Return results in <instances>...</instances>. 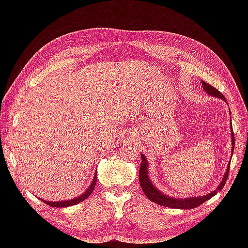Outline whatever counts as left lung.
<instances>
[{
	"mask_svg": "<svg viewBox=\"0 0 248 248\" xmlns=\"http://www.w3.org/2000/svg\"><path fill=\"white\" fill-rule=\"evenodd\" d=\"M202 88H204V90L209 95L219 97V98L223 99L227 102V99L224 98V96L222 95V93H220L218 91V90L215 89L211 85H208L207 82L204 80H202ZM234 148H235V136H234V132H232V152H234ZM230 164H231V162L229 163V167L227 169L226 174H224V176H223L222 181L220 182L219 186L217 187L214 191L210 192L209 194H207V196H204V197L178 200V199H172L170 197H168V196H166V194L161 193L157 188H155L154 185L149 180L147 160L145 158V156L141 154V163L140 167V174H139L140 175V184L142 191H144V193L146 194V197L150 201L155 202V204H158L160 206L169 207V208H175V209H192V208H196V207L202 205V202H205L209 199H211L213 196H215L217 192L222 189V187L224 186V184H226L228 177H229Z\"/></svg>",
	"mask_w": 248,
	"mask_h": 248,
	"instance_id": "1",
	"label": "left lung"
}]
</instances>
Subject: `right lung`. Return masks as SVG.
<instances>
[{
	"label": "right lung",
	"instance_id": "1",
	"mask_svg": "<svg viewBox=\"0 0 248 248\" xmlns=\"http://www.w3.org/2000/svg\"><path fill=\"white\" fill-rule=\"evenodd\" d=\"M96 174L95 177L93 179V182L91 183V185L89 186V188L84 192V194H81L80 197L77 198V199H73V200H69V201H61V202H47V201H44L41 200L43 202H46V205L51 206V207H57V208H62V207H69V206H73V205H77L78 202L85 201L88 197H90V194H91L94 190V187L96 185Z\"/></svg>",
	"mask_w": 248,
	"mask_h": 248
}]
</instances>
